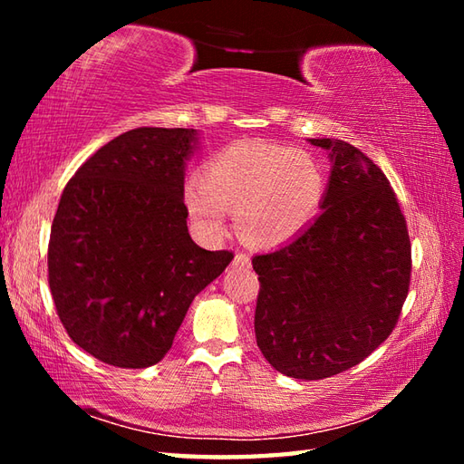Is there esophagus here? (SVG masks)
Wrapping results in <instances>:
<instances>
[{"mask_svg": "<svg viewBox=\"0 0 464 464\" xmlns=\"http://www.w3.org/2000/svg\"><path fill=\"white\" fill-rule=\"evenodd\" d=\"M233 265H235V267H249V265H251L249 255L237 253V255H235V259H233Z\"/></svg>", "mask_w": 464, "mask_h": 464, "instance_id": "1", "label": "esophagus"}]
</instances>
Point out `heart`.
Segmentation results:
<instances>
[{
    "label": "heart",
    "instance_id": "1",
    "mask_svg": "<svg viewBox=\"0 0 464 464\" xmlns=\"http://www.w3.org/2000/svg\"><path fill=\"white\" fill-rule=\"evenodd\" d=\"M327 179L309 153L273 143H235L185 187V209L205 237H221L235 213L245 239L261 247L289 243L314 221Z\"/></svg>",
    "mask_w": 464,
    "mask_h": 464
}]
</instances>
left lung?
I'll use <instances>...</instances> for the list:
<instances>
[{
  "label": "left lung",
  "instance_id": "8db88e82",
  "mask_svg": "<svg viewBox=\"0 0 464 464\" xmlns=\"http://www.w3.org/2000/svg\"><path fill=\"white\" fill-rule=\"evenodd\" d=\"M329 153L323 211L283 247L255 255V337L275 371L319 381L359 364L389 337L411 283V241L389 179L341 140Z\"/></svg>",
  "mask_w": 464,
  "mask_h": 464
}]
</instances>
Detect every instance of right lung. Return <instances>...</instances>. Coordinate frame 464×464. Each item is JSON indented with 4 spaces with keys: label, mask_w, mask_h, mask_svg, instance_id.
Returning a JSON list of instances; mask_svg holds the SVG:
<instances>
[{
    "label": "right lung",
    "mask_w": 464,
    "mask_h": 464,
    "mask_svg": "<svg viewBox=\"0 0 464 464\" xmlns=\"http://www.w3.org/2000/svg\"><path fill=\"white\" fill-rule=\"evenodd\" d=\"M199 131L137 127L65 185L47 249L59 321L85 353L145 369L171 349L193 303L231 263L187 231L185 167Z\"/></svg>",
    "instance_id": "add662e5"
}]
</instances>
